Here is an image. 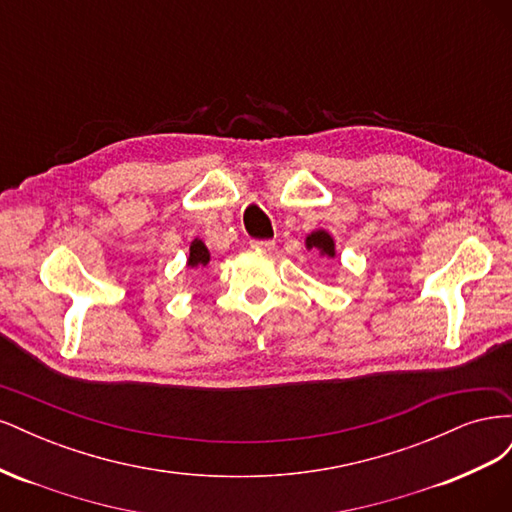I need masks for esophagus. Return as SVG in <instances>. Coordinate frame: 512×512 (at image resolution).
Here are the masks:
<instances>
[{
  "label": "esophagus",
  "mask_w": 512,
  "mask_h": 512,
  "mask_svg": "<svg viewBox=\"0 0 512 512\" xmlns=\"http://www.w3.org/2000/svg\"><path fill=\"white\" fill-rule=\"evenodd\" d=\"M254 250H262V252H271L273 247H275V241H271V239H265V241H252L250 243Z\"/></svg>",
  "instance_id": "1"
}]
</instances>
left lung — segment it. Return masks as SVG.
Returning <instances> with one entry per match:
<instances>
[{"instance_id":"left-lung-1","label":"left lung","mask_w":512,"mask_h":512,"mask_svg":"<svg viewBox=\"0 0 512 512\" xmlns=\"http://www.w3.org/2000/svg\"><path fill=\"white\" fill-rule=\"evenodd\" d=\"M305 247L307 250H316L320 256L324 258H337V250H335V239L331 237V232H327L324 228H316L309 232L305 237Z\"/></svg>"}]
</instances>
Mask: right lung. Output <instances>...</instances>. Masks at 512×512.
Here are the masks:
<instances>
[{
	"label": "right lung",
	"mask_w": 512,
	"mask_h": 512,
	"mask_svg": "<svg viewBox=\"0 0 512 512\" xmlns=\"http://www.w3.org/2000/svg\"><path fill=\"white\" fill-rule=\"evenodd\" d=\"M211 260V252L209 247L205 245L203 239H194L190 243V254H188V262H185V267L188 269H198V267H207Z\"/></svg>",
	"instance_id": "right-lung-1"
}]
</instances>
